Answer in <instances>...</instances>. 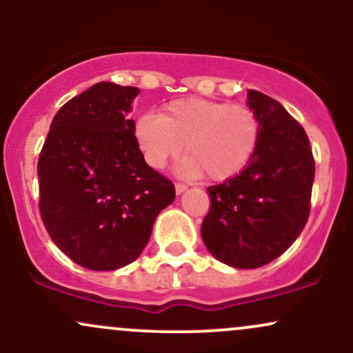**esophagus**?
Masks as SVG:
<instances>
[{
    "label": "esophagus",
    "mask_w": 353,
    "mask_h": 353,
    "mask_svg": "<svg viewBox=\"0 0 353 353\" xmlns=\"http://www.w3.org/2000/svg\"><path fill=\"white\" fill-rule=\"evenodd\" d=\"M185 189H188V185L182 184V182H176V194H182Z\"/></svg>",
    "instance_id": "obj_1"
}]
</instances>
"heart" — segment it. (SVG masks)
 <instances>
[{
  "label": "heart",
  "instance_id": "b5f03b06",
  "mask_svg": "<svg viewBox=\"0 0 353 353\" xmlns=\"http://www.w3.org/2000/svg\"><path fill=\"white\" fill-rule=\"evenodd\" d=\"M134 137L144 161L163 169L176 159L184 144L181 171L204 174L209 181H225L244 171L257 152L261 124L250 108L221 101L176 99L161 116L143 114L134 124Z\"/></svg>",
  "mask_w": 353,
  "mask_h": 353
}]
</instances>
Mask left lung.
Segmentation results:
<instances>
[{
	"instance_id": "1",
	"label": "left lung",
	"mask_w": 353,
	"mask_h": 353,
	"mask_svg": "<svg viewBox=\"0 0 353 353\" xmlns=\"http://www.w3.org/2000/svg\"><path fill=\"white\" fill-rule=\"evenodd\" d=\"M261 141L244 171L208 188L202 221L209 252L236 269H257L285 252L310 214L315 161L305 131L279 101L249 89Z\"/></svg>"
}]
</instances>
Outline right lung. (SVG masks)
<instances>
[{
    "label": "right lung",
    "mask_w": 353,
    "mask_h": 353,
    "mask_svg": "<svg viewBox=\"0 0 353 353\" xmlns=\"http://www.w3.org/2000/svg\"><path fill=\"white\" fill-rule=\"evenodd\" d=\"M134 86L94 84L56 112L38 159L39 212L52 242L91 270L134 262L174 184L145 164L125 114Z\"/></svg>",
    "instance_id": "add662e5"
}]
</instances>
